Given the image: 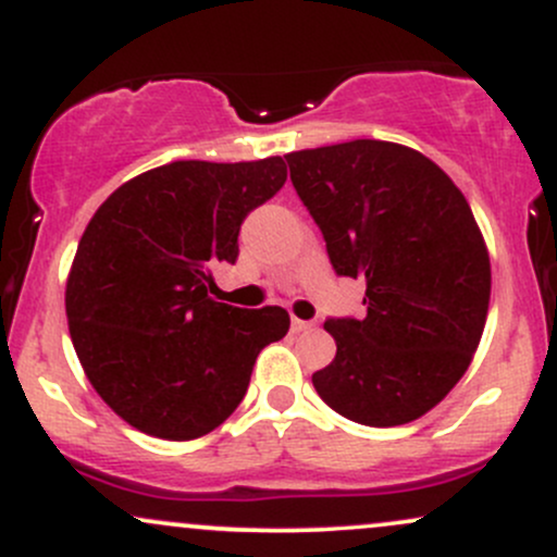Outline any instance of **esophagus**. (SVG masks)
Instances as JSON below:
<instances>
[{"instance_id":"obj_1","label":"esophagus","mask_w":557,"mask_h":557,"mask_svg":"<svg viewBox=\"0 0 557 557\" xmlns=\"http://www.w3.org/2000/svg\"><path fill=\"white\" fill-rule=\"evenodd\" d=\"M314 327V322H306V319H298V317H290V330L293 332H306Z\"/></svg>"}]
</instances>
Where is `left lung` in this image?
Here are the masks:
<instances>
[{"instance_id": "8db88e82", "label": "left lung", "mask_w": 557, "mask_h": 557, "mask_svg": "<svg viewBox=\"0 0 557 557\" xmlns=\"http://www.w3.org/2000/svg\"><path fill=\"white\" fill-rule=\"evenodd\" d=\"M285 159L335 272L367 283V317L324 322L337 354L311 376L319 398L367 426L424 417L466 374L487 322L490 253L469 201L393 140Z\"/></svg>"}]
</instances>
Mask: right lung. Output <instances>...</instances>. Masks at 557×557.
Here are the masks:
<instances>
[{"label": "right lung", "instance_id": "obj_1", "mask_svg": "<svg viewBox=\"0 0 557 557\" xmlns=\"http://www.w3.org/2000/svg\"><path fill=\"white\" fill-rule=\"evenodd\" d=\"M283 157L183 159L140 172L96 209L67 274L73 348L101 400L138 432L196 440L238 408L259 350L283 341L280 306L209 298L238 259L240 222L283 188Z\"/></svg>", "mask_w": 557, "mask_h": 557}]
</instances>
